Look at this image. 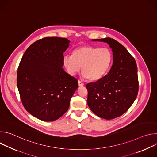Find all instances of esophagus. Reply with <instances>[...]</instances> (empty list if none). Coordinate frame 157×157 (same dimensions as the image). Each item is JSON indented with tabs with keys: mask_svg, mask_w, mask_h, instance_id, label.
I'll return each instance as SVG.
<instances>
[{
	"mask_svg": "<svg viewBox=\"0 0 157 157\" xmlns=\"http://www.w3.org/2000/svg\"><path fill=\"white\" fill-rule=\"evenodd\" d=\"M78 85H79V86H83L84 85V84L83 82H81L80 81H78Z\"/></svg>",
	"mask_w": 157,
	"mask_h": 157,
	"instance_id": "esophagus-1",
	"label": "esophagus"
}]
</instances>
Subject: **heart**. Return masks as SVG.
Wrapping results in <instances>:
<instances>
[{
	"mask_svg": "<svg viewBox=\"0 0 157 157\" xmlns=\"http://www.w3.org/2000/svg\"><path fill=\"white\" fill-rule=\"evenodd\" d=\"M113 55L107 48L83 45L74 50L71 55H66L63 63L67 72L75 76L81 70L83 76L91 81L102 78L109 71Z\"/></svg>",
	"mask_w": 157,
	"mask_h": 157,
	"instance_id": "b5f03b06",
	"label": "heart"
}]
</instances>
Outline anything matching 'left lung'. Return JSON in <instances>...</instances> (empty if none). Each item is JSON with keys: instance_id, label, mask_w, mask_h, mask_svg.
<instances>
[{"instance_id": "left-lung-1", "label": "left lung", "mask_w": 157, "mask_h": 157, "mask_svg": "<svg viewBox=\"0 0 157 157\" xmlns=\"http://www.w3.org/2000/svg\"><path fill=\"white\" fill-rule=\"evenodd\" d=\"M93 41L107 43L113 53V64L108 74L86 84L87 103L92 112L110 120L124 114L135 101L139 91L137 66L127 50L113 38Z\"/></svg>"}]
</instances>
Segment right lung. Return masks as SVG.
<instances>
[{
	"label": "right lung",
	"mask_w": 157,
	"mask_h": 157,
	"mask_svg": "<svg viewBox=\"0 0 157 157\" xmlns=\"http://www.w3.org/2000/svg\"><path fill=\"white\" fill-rule=\"evenodd\" d=\"M70 43L66 38H41L27 49L19 64L17 84L21 102L40 120L61 117L78 87V80L62 68L63 53Z\"/></svg>",
	"instance_id": "1"
}]
</instances>
